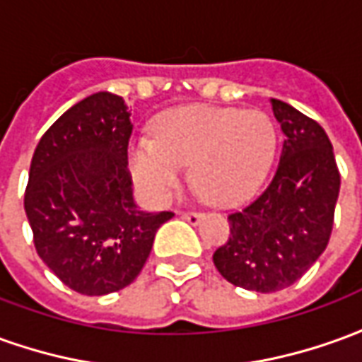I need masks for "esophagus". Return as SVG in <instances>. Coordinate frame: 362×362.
<instances>
[{
    "label": "esophagus",
    "instance_id": "esophagus-1",
    "mask_svg": "<svg viewBox=\"0 0 362 362\" xmlns=\"http://www.w3.org/2000/svg\"><path fill=\"white\" fill-rule=\"evenodd\" d=\"M182 219H186L189 225H199L202 223V219H204V216L202 214H196V211H180Z\"/></svg>",
    "mask_w": 362,
    "mask_h": 362
}]
</instances>
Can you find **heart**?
<instances>
[{"instance_id": "obj_1", "label": "heart", "mask_w": 362, "mask_h": 362, "mask_svg": "<svg viewBox=\"0 0 362 362\" xmlns=\"http://www.w3.org/2000/svg\"><path fill=\"white\" fill-rule=\"evenodd\" d=\"M276 127L264 111L184 105L164 111L155 139L129 148L133 178L155 202H168L189 166L194 188L216 206L241 204L260 188L276 155Z\"/></svg>"}]
</instances>
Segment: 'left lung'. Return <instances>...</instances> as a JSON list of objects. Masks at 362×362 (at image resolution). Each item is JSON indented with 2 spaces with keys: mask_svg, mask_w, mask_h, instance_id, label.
Listing matches in <instances>:
<instances>
[{
  "mask_svg": "<svg viewBox=\"0 0 362 362\" xmlns=\"http://www.w3.org/2000/svg\"><path fill=\"white\" fill-rule=\"evenodd\" d=\"M270 103L286 137L278 170L251 206L229 216L231 235L214 252L227 282L262 294L292 286L322 257L341 186L322 125L280 100Z\"/></svg>",
  "mask_w": 362,
  "mask_h": 362,
  "instance_id": "8db88e82",
  "label": "left lung"
}]
</instances>
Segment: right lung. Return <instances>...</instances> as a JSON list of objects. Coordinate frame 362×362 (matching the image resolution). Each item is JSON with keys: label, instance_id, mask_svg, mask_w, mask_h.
<instances>
[{"label": "right lung", "instance_id": "obj_1", "mask_svg": "<svg viewBox=\"0 0 362 362\" xmlns=\"http://www.w3.org/2000/svg\"><path fill=\"white\" fill-rule=\"evenodd\" d=\"M123 98L98 92L58 117L35 148L25 214L42 262L68 288L105 296L145 267L173 211H143L133 196Z\"/></svg>", "mask_w": 362, "mask_h": 362}]
</instances>
